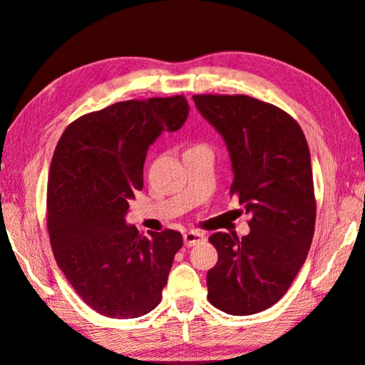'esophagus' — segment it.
Segmentation results:
<instances>
[{
  "instance_id": "esophagus-1",
  "label": "esophagus",
  "mask_w": 365,
  "mask_h": 365,
  "mask_svg": "<svg viewBox=\"0 0 365 365\" xmlns=\"http://www.w3.org/2000/svg\"><path fill=\"white\" fill-rule=\"evenodd\" d=\"M205 240V233L201 232H195V230H190V232H185L183 233V243L185 246H195L196 243H200Z\"/></svg>"
}]
</instances>
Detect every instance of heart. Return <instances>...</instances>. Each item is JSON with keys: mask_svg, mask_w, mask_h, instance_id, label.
Segmentation results:
<instances>
[{"mask_svg": "<svg viewBox=\"0 0 365 365\" xmlns=\"http://www.w3.org/2000/svg\"><path fill=\"white\" fill-rule=\"evenodd\" d=\"M200 146H201V145H197V146H193V148H200ZM190 150H191V148H190Z\"/></svg>", "mask_w": 365, "mask_h": 365, "instance_id": "1", "label": "heart"}]
</instances>
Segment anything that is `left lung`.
I'll return each mask as SVG.
<instances>
[{
	"label": "left lung",
	"mask_w": 365,
	"mask_h": 365,
	"mask_svg": "<svg viewBox=\"0 0 365 365\" xmlns=\"http://www.w3.org/2000/svg\"><path fill=\"white\" fill-rule=\"evenodd\" d=\"M200 114L224 138L233 183L251 232L209 237L217 264L207 272V298L232 316L274 306L304 264L316 225L311 154L292 115L245 95H195Z\"/></svg>",
	"instance_id": "obj_1"
}]
</instances>
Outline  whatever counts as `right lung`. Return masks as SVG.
<instances>
[{"instance_id": "obj_1", "label": "right lung", "mask_w": 365, "mask_h": 365, "mask_svg": "<svg viewBox=\"0 0 365 365\" xmlns=\"http://www.w3.org/2000/svg\"><path fill=\"white\" fill-rule=\"evenodd\" d=\"M190 113L185 96L120 101L66 128L48 180V232L59 269L86 304L110 319L151 312L182 248L180 232L140 235L125 222L143 188L150 146Z\"/></svg>"}]
</instances>
